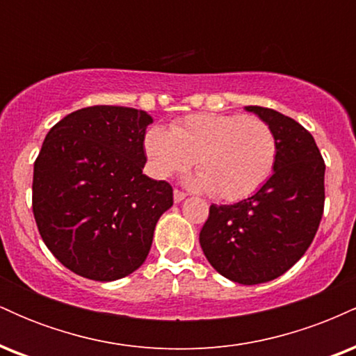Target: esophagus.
<instances>
[{
	"mask_svg": "<svg viewBox=\"0 0 356 356\" xmlns=\"http://www.w3.org/2000/svg\"><path fill=\"white\" fill-rule=\"evenodd\" d=\"M186 195H187L186 192L175 189V191H174V201H175V202H181V201H184V199H186Z\"/></svg>",
	"mask_w": 356,
	"mask_h": 356,
	"instance_id": "34e87169",
	"label": "esophagus"
}]
</instances>
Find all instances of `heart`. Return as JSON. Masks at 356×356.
<instances>
[{"label":"heart","instance_id":"heart-1","mask_svg":"<svg viewBox=\"0 0 356 356\" xmlns=\"http://www.w3.org/2000/svg\"><path fill=\"white\" fill-rule=\"evenodd\" d=\"M145 154L157 177L197 165L191 184L222 201H241L259 191L277 161V138L266 122L241 113H194L167 132H147Z\"/></svg>","mask_w":356,"mask_h":356}]
</instances>
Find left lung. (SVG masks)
<instances>
[{"mask_svg":"<svg viewBox=\"0 0 356 356\" xmlns=\"http://www.w3.org/2000/svg\"><path fill=\"white\" fill-rule=\"evenodd\" d=\"M271 127L277 161L251 197L209 207L199 243L211 266L239 284L284 275L313 243L325 207V161L312 134L273 108L246 107Z\"/></svg>","mask_w":356,"mask_h":356,"instance_id":"obj_1","label":"left lung"}]
</instances>
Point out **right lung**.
Listing matches in <instances>:
<instances>
[{
    "label": "right lung",
    "mask_w": 356,
    "mask_h": 356,
    "mask_svg": "<svg viewBox=\"0 0 356 356\" xmlns=\"http://www.w3.org/2000/svg\"><path fill=\"white\" fill-rule=\"evenodd\" d=\"M144 110L95 105L50 129L35 161L33 214L43 243L75 275L115 281L144 264L172 186L142 174Z\"/></svg>",
    "instance_id": "1"
}]
</instances>
